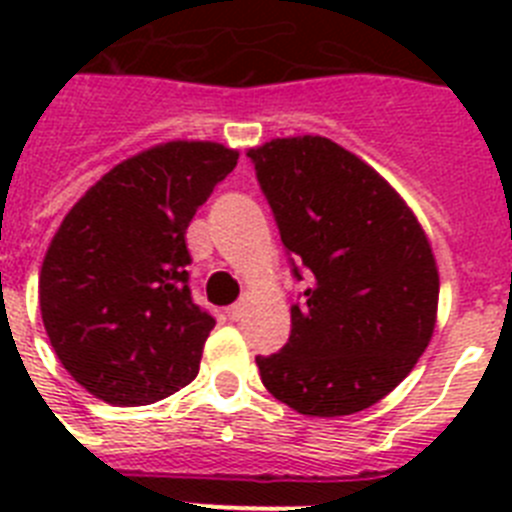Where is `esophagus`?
Masks as SVG:
<instances>
[{
	"instance_id": "1",
	"label": "esophagus",
	"mask_w": 512,
	"mask_h": 512,
	"mask_svg": "<svg viewBox=\"0 0 512 512\" xmlns=\"http://www.w3.org/2000/svg\"><path fill=\"white\" fill-rule=\"evenodd\" d=\"M246 310H248V305H246V300H241V302H235L233 307H230V318L233 320H241L243 315H246Z\"/></svg>"
}]
</instances>
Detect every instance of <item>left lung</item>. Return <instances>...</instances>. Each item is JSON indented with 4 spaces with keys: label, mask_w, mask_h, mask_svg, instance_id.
<instances>
[{
    "label": "left lung",
    "mask_w": 512,
    "mask_h": 512,
    "mask_svg": "<svg viewBox=\"0 0 512 512\" xmlns=\"http://www.w3.org/2000/svg\"><path fill=\"white\" fill-rule=\"evenodd\" d=\"M248 156L284 248L310 271L287 346L256 356L261 382L312 418L372 408L433 338L441 279L431 241L400 192L330 138H271Z\"/></svg>",
    "instance_id": "left-lung-1"
}]
</instances>
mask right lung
Masks as SVG:
<instances>
[{
  "label": "right lung",
  "instance_id": "obj_1",
  "mask_svg": "<svg viewBox=\"0 0 512 512\" xmlns=\"http://www.w3.org/2000/svg\"><path fill=\"white\" fill-rule=\"evenodd\" d=\"M241 153L169 140L112 166L66 212L40 266L45 333L63 369L117 408L151 405L200 372L215 328L187 287V228Z\"/></svg>",
  "mask_w": 512,
  "mask_h": 512
}]
</instances>
